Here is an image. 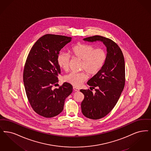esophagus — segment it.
I'll return each mask as SVG.
<instances>
[{"instance_id": "esophagus-1", "label": "esophagus", "mask_w": 151, "mask_h": 151, "mask_svg": "<svg viewBox=\"0 0 151 151\" xmlns=\"http://www.w3.org/2000/svg\"><path fill=\"white\" fill-rule=\"evenodd\" d=\"M73 90L75 91V92H77V91H79V88H77V87H73Z\"/></svg>"}]
</instances>
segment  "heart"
<instances>
[{
  "instance_id": "b5f03b06",
  "label": "heart",
  "mask_w": 151,
  "mask_h": 151,
  "mask_svg": "<svg viewBox=\"0 0 151 151\" xmlns=\"http://www.w3.org/2000/svg\"><path fill=\"white\" fill-rule=\"evenodd\" d=\"M70 52L74 58L82 60L81 69L85 70L89 74L95 76L98 74L105 65L107 59V53L103 48H96L90 44L81 43L73 46ZM71 56L68 53L60 52L58 58L60 67L65 71L69 69ZM88 75L86 72H70L64 77V80L71 85L79 87L87 79Z\"/></svg>"
}]
</instances>
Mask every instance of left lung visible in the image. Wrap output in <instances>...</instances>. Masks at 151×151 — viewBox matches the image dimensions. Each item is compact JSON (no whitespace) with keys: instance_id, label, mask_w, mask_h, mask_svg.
<instances>
[{"instance_id":"left-lung-1","label":"left lung","mask_w":151,"mask_h":151,"mask_svg":"<svg viewBox=\"0 0 151 151\" xmlns=\"http://www.w3.org/2000/svg\"><path fill=\"white\" fill-rule=\"evenodd\" d=\"M84 40H100L106 47L107 59L99 72L87 82L95 93L81 90L85 96L81 103L83 114L87 118L98 119L104 117L115 106L125 84V60L118 45L112 40L100 35L87 37ZM97 88L95 89V87Z\"/></svg>"}]
</instances>
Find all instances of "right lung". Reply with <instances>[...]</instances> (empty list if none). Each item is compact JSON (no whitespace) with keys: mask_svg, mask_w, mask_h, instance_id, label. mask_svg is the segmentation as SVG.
<instances>
[{"mask_svg":"<svg viewBox=\"0 0 151 151\" xmlns=\"http://www.w3.org/2000/svg\"><path fill=\"white\" fill-rule=\"evenodd\" d=\"M71 39L64 35L46 34L35 43L27 57L23 72L26 96L33 110L44 117L60 114L65 99L72 92V86L67 82L52 88L58 85L61 71L58 62L60 51Z\"/></svg>","mask_w":151,"mask_h":151,"instance_id":"obj_1","label":"right lung"}]
</instances>
